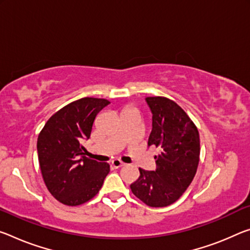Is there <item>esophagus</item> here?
Returning a JSON list of instances; mask_svg holds the SVG:
<instances>
[{"label": "esophagus", "mask_w": 250, "mask_h": 250, "mask_svg": "<svg viewBox=\"0 0 250 250\" xmlns=\"http://www.w3.org/2000/svg\"><path fill=\"white\" fill-rule=\"evenodd\" d=\"M111 166H112L113 168H120V167H122V166H125V164L121 160L114 159V160H112V162H111Z\"/></svg>", "instance_id": "34e87169"}]
</instances>
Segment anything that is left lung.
<instances>
[{
	"label": "left lung",
	"instance_id": "obj_1",
	"mask_svg": "<svg viewBox=\"0 0 250 250\" xmlns=\"http://www.w3.org/2000/svg\"><path fill=\"white\" fill-rule=\"evenodd\" d=\"M152 112L148 146L161 150L154 156L157 168H139L140 177L130 188L150 207H167L182 196L195 177L199 164L200 139L196 125L175 101L165 97L146 98Z\"/></svg>",
	"mask_w": 250,
	"mask_h": 250
}]
</instances>
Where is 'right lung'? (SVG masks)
I'll use <instances>...</instances> for the list:
<instances>
[{"mask_svg": "<svg viewBox=\"0 0 250 250\" xmlns=\"http://www.w3.org/2000/svg\"><path fill=\"white\" fill-rule=\"evenodd\" d=\"M109 104L105 99H79L55 112L39 134L43 180L51 195L63 205L79 206L92 199L110 171L106 162L86 158L83 146L97 114Z\"/></svg>", "mask_w": 250, "mask_h": 250, "instance_id": "obj_1", "label": "right lung"}]
</instances>
